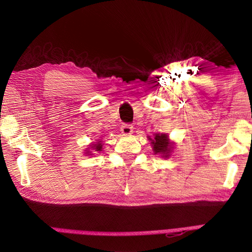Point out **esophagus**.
Masks as SVG:
<instances>
[{
    "instance_id": "34e87169",
    "label": "esophagus",
    "mask_w": 252,
    "mask_h": 252,
    "mask_svg": "<svg viewBox=\"0 0 252 252\" xmlns=\"http://www.w3.org/2000/svg\"><path fill=\"white\" fill-rule=\"evenodd\" d=\"M121 131L123 134H131L133 132V127L130 124H123L121 127Z\"/></svg>"
}]
</instances>
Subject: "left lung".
<instances>
[{"mask_svg":"<svg viewBox=\"0 0 252 252\" xmlns=\"http://www.w3.org/2000/svg\"><path fill=\"white\" fill-rule=\"evenodd\" d=\"M151 144H152V148H154L155 154H159L163 155V157L167 158L169 157L170 150L172 148L171 143L168 141V136L166 134L162 133V134H155L154 139H150Z\"/></svg>","mask_w":252,"mask_h":252,"instance_id":"left-lung-1","label":"left lung"}]
</instances>
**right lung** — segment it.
<instances>
[{"instance_id": "1", "label": "right lung", "mask_w": 252, "mask_h": 252, "mask_svg": "<svg viewBox=\"0 0 252 252\" xmlns=\"http://www.w3.org/2000/svg\"><path fill=\"white\" fill-rule=\"evenodd\" d=\"M91 147H93V149H94V151H102V144L100 142L95 145H91Z\"/></svg>"}]
</instances>
